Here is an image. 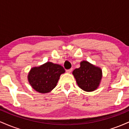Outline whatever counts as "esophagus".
<instances>
[{"mask_svg":"<svg viewBox=\"0 0 129 129\" xmlns=\"http://www.w3.org/2000/svg\"><path fill=\"white\" fill-rule=\"evenodd\" d=\"M72 69H69V70H66V72H67V73H71V72H72Z\"/></svg>","mask_w":129,"mask_h":129,"instance_id":"34e87169","label":"esophagus"}]
</instances>
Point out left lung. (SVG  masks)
<instances>
[{"label": "left lung", "mask_w": 129, "mask_h": 129, "mask_svg": "<svg viewBox=\"0 0 129 129\" xmlns=\"http://www.w3.org/2000/svg\"><path fill=\"white\" fill-rule=\"evenodd\" d=\"M80 64L81 67L73 72L78 86L85 91H94L100 83L102 70L85 60Z\"/></svg>", "instance_id": "1"}]
</instances>
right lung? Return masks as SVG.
Instances as JSON below:
<instances>
[{
  "label": "right lung",
  "mask_w": 129,
  "mask_h": 129,
  "mask_svg": "<svg viewBox=\"0 0 129 129\" xmlns=\"http://www.w3.org/2000/svg\"><path fill=\"white\" fill-rule=\"evenodd\" d=\"M64 72L63 67L48 62L38 67L33 68L28 78L30 85L36 91L45 93L56 86L60 75Z\"/></svg>",
  "instance_id": "add662e5"
}]
</instances>
